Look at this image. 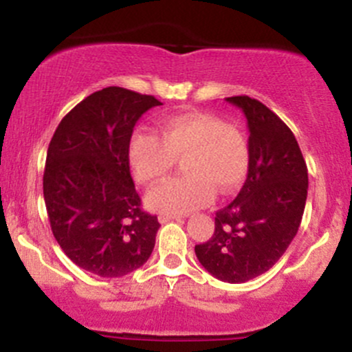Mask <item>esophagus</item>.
Segmentation results:
<instances>
[{
	"mask_svg": "<svg viewBox=\"0 0 352 352\" xmlns=\"http://www.w3.org/2000/svg\"><path fill=\"white\" fill-rule=\"evenodd\" d=\"M170 220H182L180 215H170V213H160L159 215V221L160 223H167Z\"/></svg>",
	"mask_w": 352,
	"mask_h": 352,
	"instance_id": "obj_1",
	"label": "esophagus"
}]
</instances>
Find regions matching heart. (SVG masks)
<instances>
[{
  "instance_id": "heart-1",
  "label": "heart",
  "mask_w": 352,
  "mask_h": 352,
  "mask_svg": "<svg viewBox=\"0 0 352 352\" xmlns=\"http://www.w3.org/2000/svg\"><path fill=\"white\" fill-rule=\"evenodd\" d=\"M182 157L187 175L152 188L145 197L148 208L170 215L193 212L208 205L215 192L233 193L248 175L250 151L243 132L210 112L165 117L159 137L137 131L129 140L132 173L144 185L165 179Z\"/></svg>"
}]
</instances>
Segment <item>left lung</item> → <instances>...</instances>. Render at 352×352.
Segmentation results:
<instances>
[{
	"instance_id": "1",
	"label": "left lung",
	"mask_w": 352,
	"mask_h": 352,
	"mask_svg": "<svg viewBox=\"0 0 352 352\" xmlns=\"http://www.w3.org/2000/svg\"><path fill=\"white\" fill-rule=\"evenodd\" d=\"M248 125L250 168L232 204L218 210L215 232L195 246L210 274L227 283H245L268 272L288 250L300 228L308 168L293 132L260 100L227 98Z\"/></svg>"
}]
</instances>
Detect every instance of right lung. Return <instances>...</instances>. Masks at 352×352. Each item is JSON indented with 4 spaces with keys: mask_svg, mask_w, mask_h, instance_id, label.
<instances>
[{
    "mask_svg": "<svg viewBox=\"0 0 352 352\" xmlns=\"http://www.w3.org/2000/svg\"><path fill=\"white\" fill-rule=\"evenodd\" d=\"M153 96L106 87L60 120L47 148L44 201L52 235L86 272L120 278L152 254L160 223L140 208L129 167V140Z\"/></svg>",
    "mask_w": 352,
    "mask_h": 352,
    "instance_id": "right-lung-1",
    "label": "right lung"
}]
</instances>
